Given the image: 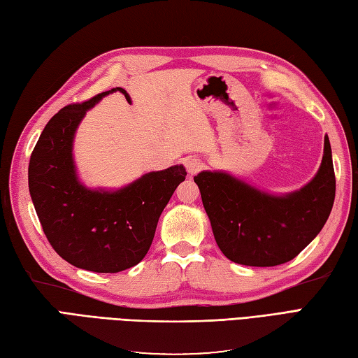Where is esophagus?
Listing matches in <instances>:
<instances>
[{"label":"esophagus","mask_w":358,"mask_h":358,"mask_svg":"<svg viewBox=\"0 0 358 358\" xmlns=\"http://www.w3.org/2000/svg\"><path fill=\"white\" fill-rule=\"evenodd\" d=\"M185 164H186L187 172L192 173V176H194V173H198L199 171L203 169V163L199 162L198 159H192V157H190V159H186Z\"/></svg>","instance_id":"esophagus-1"}]
</instances>
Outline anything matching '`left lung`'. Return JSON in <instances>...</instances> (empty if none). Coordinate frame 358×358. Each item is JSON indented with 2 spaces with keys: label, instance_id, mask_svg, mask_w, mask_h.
<instances>
[{
  "label": "left lung",
  "instance_id": "1",
  "mask_svg": "<svg viewBox=\"0 0 358 358\" xmlns=\"http://www.w3.org/2000/svg\"><path fill=\"white\" fill-rule=\"evenodd\" d=\"M194 181L220 250L250 267L294 259L325 226L336 198L328 136L317 176L285 196L261 192L224 172H199Z\"/></svg>",
  "mask_w": 358,
  "mask_h": 358
}]
</instances>
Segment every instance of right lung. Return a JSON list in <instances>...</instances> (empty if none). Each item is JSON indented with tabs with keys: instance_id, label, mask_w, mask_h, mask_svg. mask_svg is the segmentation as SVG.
Here are the masks:
<instances>
[{
	"instance_id": "add662e5",
	"label": "right lung",
	"mask_w": 358,
	"mask_h": 358,
	"mask_svg": "<svg viewBox=\"0 0 358 358\" xmlns=\"http://www.w3.org/2000/svg\"><path fill=\"white\" fill-rule=\"evenodd\" d=\"M113 88L64 106L41 134L29 163L30 196L50 245L78 268L117 273L137 265L152 244L157 222L181 181L182 166L149 172L115 192L90 190L73 163V137L87 110Z\"/></svg>"
}]
</instances>
